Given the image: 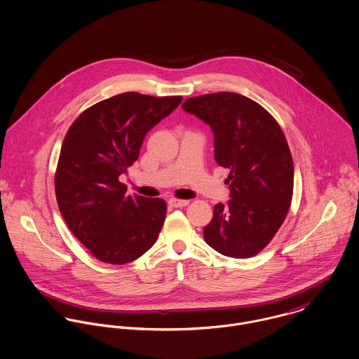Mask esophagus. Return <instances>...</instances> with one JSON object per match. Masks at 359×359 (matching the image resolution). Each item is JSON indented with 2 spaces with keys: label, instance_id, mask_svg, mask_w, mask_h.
Segmentation results:
<instances>
[{
  "label": "esophagus",
  "instance_id": "1",
  "mask_svg": "<svg viewBox=\"0 0 359 359\" xmlns=\"http://www.w3.org/2000/svg\"><path fill=\"white\" fill-rule=\"evenodd\" d=\"M168 205L172 207H185L189 205V201H180V199H170Z\"/></svg>",
  "mask_w": 359,
  "mask_h": 359
}]
</instances>
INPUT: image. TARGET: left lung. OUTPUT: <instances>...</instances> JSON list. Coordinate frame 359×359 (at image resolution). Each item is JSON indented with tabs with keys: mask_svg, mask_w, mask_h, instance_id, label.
<instances>
[{
	"mask_svg": "<svg viewBox=\"0 0 359 359\" xmlns=\"http://www.w3.org/2000/svg\"><path fill=\"white\" fill-rule=\"evenodd\" d=\"M182 109L210 126L214 158L229 168L231 199L214 205L205 243L222 256H255L280 228L293 196L294 167L283 131L261 104L235 93L189 98Z\"/></svg>",
	"mask_w": 359,
	"mask_h": 359,
	"instance_id": "1",
	"label": "left lung"
}]
</instances>
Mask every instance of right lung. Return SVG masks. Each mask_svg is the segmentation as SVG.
I'll return each instance as SVG.
<instances>
[{"instance_id": "right-lung-1", "label": "right lung", "mask_w": 359, "mask_h": 359, "mask_svg": "<svg viewBox=\"0 0 359 359\" xmlns=\"http://www.w3.org/2000/svg\"><path fill=\"white\" fill-rule=\"evenodd\" d=\"M181 101L118 94L83 111L63 140L55 174L57 205L73 235L103 262H131L157 241L165 202L127 195L118 177L138 158L148 131Z\"/></svg>"}]
</instances>
